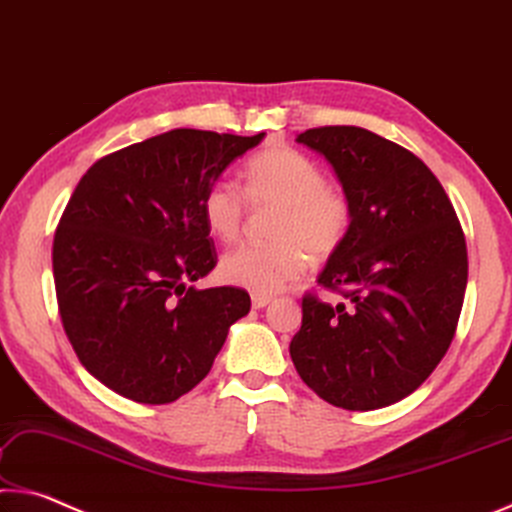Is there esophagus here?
I'll return each instance as SVG.
<instances>
[{
	"label": "esophagus",
	"instance_id": "34e87169",
	"mask_svg": "<svg viewBox=\"0 0 512 512\" xmlns=\"http://www.w3.org/2000/svg\"><path fill=\"white\" fill-rule=\"evenodd\" d=\"M272 299V295H258V292H254V295H251V306L265 308L267 304H272Z\"/></svg>",
	"mask_w": 512,
	"mask_h": 512
}]
</instances>
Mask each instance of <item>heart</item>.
Returning <instances> with one entry per match:
<instances>
[{
    "label": "heart",
    "instance_id": "1",
    "mask_svg": "<svg viewBox=\"0 0 512 512\" xmlns=\"http://www.w3.org/2000/svg\"><path fill=\"white\" fill-rule=\"evenodd\" d=\"M249 204L279 208L270 224L267 245H240L222 258L226 283L258 295L276 292L306 270L308 256L326 261L342 245L354 224L349 195L326 183L313 158L288 145H272L245 165V195L229 179L208 186L201 211L215 238L233 242L242 231Z\"/></svg>",
    "mask_w": 512,
    "mask_h": 512
}]
</instances>
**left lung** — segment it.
<instances>
[{
    "label": "left lung",
    "instance_id": "obj_1",
    "mask_svg": "<svg viewBox=\"0 0 512 512\" xmlns=\"http://www.w3.org/2000/svg\"><path fill=\"white\" fill-rule=\"evenodd\" d=\"M297 142L333 165L354 224L317 276L342 295L301 299L290 356L317 397L374 410L415 392L454 340L467 245L454 206L413 152L360 127H320Z\"/></svg>",
    "mask_w": 512,
    "mask_h": 512
}]
</instances>
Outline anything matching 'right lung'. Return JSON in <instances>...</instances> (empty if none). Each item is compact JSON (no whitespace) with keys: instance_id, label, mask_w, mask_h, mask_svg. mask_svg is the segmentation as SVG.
Returning <instances> with one entry per match:
<instances>
[{"instance_id":"right-lung-1","label":"right lung","mask_w":512,"mask_h":512,"mask_svg":"<svg viewBox=\"0 0 512 512\" xmlns=\"http://www.w3.org/2000/svg\"><path fill=\"white\" fill-rule=\"evenodd\" d=\"M263 136L174 129L99 158L74 188L54 233L58 313L81 365L117 395L177 401L249 313L242 288L188 281L217 263L201 199Z\"/></svg>"}]
</instances>
